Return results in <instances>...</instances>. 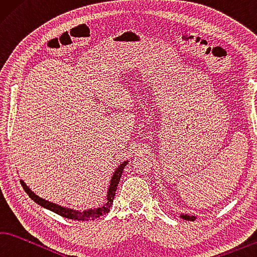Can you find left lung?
Here are the masks:
<instances>
[{"mask_svg": "<svg viewBox=\"0 0 257 257\" xmlns=\"http://www.w3.org/2000/svg\"><path fill=\"white\" fill-rule=\"evenodd\" d=\"M181 217H182L184 220H188V221H193V220L195 219V217H192V215H187V214H182Z\"/></svg>", "mask_w": 257, "mask_h": 257, "instance_id": "8db88e82", "label": "left lung"}]
</instances>
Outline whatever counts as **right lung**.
Returning a JSON list of instances; mask_svg holds the SVG:
<instances>
[{
    "label": "right lung",
    "mask_w": 257,
    "mask_h": 257,
    "mask_svg": "<svg viewBox=\"0 0 257 257\" xmlns=\"http://www.w3.org/2000/svg\"><path fill=\"white\" fill-rule=\"evenodd\" d=\"M126 164H127V161H125V163L121 164L119 167L115 170L114 175H112L110 185H109V188H108V195H107L106 203L102 206H100V208L83 211V212H81V211H74V210L67 209V208H63V206H61V205L54 204V203H52V202L44 200V199H42V197L36 195L34 192H31L30 188L26 185L24 181H20V183H21L22 187H24L25 192L30 196V199L34 200L36 203L39 204L40 206H43V208L51 210V211H53V212L60 214V215H62V217L67 218V219L78 220V221H89V220H94V219L100 218L101 215L109 212V209H110L112 201H114V197L116 194L117 186H118L119 179H120L121 174H123V169L126 166Z\"/></svg>",
    "instance_id": "right-lung-1"
}]
</instances>
